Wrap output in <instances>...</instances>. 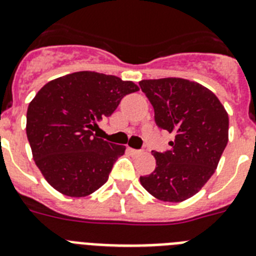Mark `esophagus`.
Returning <instances> with one entry per match:
<instances>
[{
  "mask_svg": "<svg viewBox=\"0 0 256 256\" xmlns=\"http://www.w3.org/2000/svg\"><path fill=\"white\" fill-rule=\"evenodd\" d=\"M128 151H130L132 155H138V154H141V150H136V148H128Z\"/></svg>",
  "mask_w": 256,
  "mask_h": 256,
  "instance_id": "obj_1",
  "label": "esophagus"
}]
</instances>
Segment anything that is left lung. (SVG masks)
I'll return each instance as SVG.
<instances>
[{"mask_svg": "<svg viewBox=\"0 0 256 256\" xmlns=\"http://www.w3.org/2000/svg\"><path fill=\"white\" fill-rule=\"evenodd\" d=\"M140 87L152 105L158 126L176 134L170 151H154L155 170L140 182L162 201L187 200L218 166L228 142V112L209 88L188 79H146Z\"/></svg>", "mask_w": 256, "mask_h": 256, "instance_id": "left-lung-1", "label": "left lung"}]
</instances>
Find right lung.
<instances>
[{"mask_svg":"<svg viewBox=\"0 0 256 256\" xmlns=\"http://www.w3.org/2000/svg\"><path fill=\"white\" fill-rule=\"evenodd\" d=\"M138 91L130 80L96 72H76L50 80L30 101L26 137L36 165L56 191L84 198L108 180L123 144L98 138L97 122L110 116L126 94Z\"/></svg>","mask_w":256,"mask_h":256,"instance_id":"1","label":"right lung"}]
</instances>
